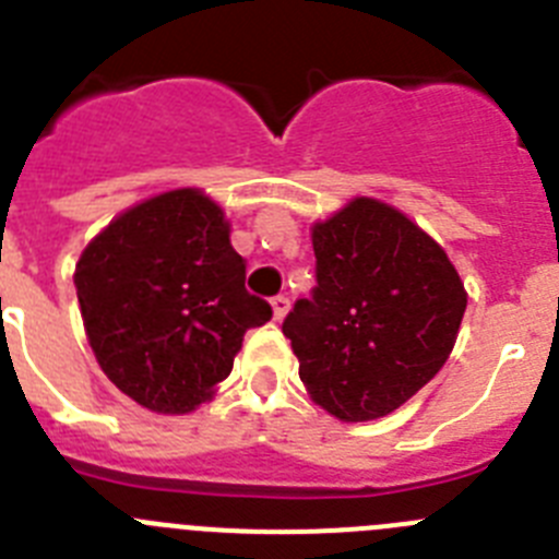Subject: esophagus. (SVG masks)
Returning <instances> with one entry per match:
<instances>
[{"mask_svg": "<svg viewBox=\"0 0 559 559\" xmlns=\"http://www.w3.org/2000/svg\"><path fill=\"white\" fill-rule=\"evenodd\" d=\"M288 308H290V302H288V296H274V299H271V310H274V319L276 322H283L285 319V313H288Z\"/></svg>", "mask_w": 559, "mask_h": 559, "instance_id": "obj_1", "label": "esophagus"}]
</instances>
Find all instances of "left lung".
I'll return each instance as SVG.
<instances>
[{
	"label": "left lung",
	"instance_id": "1",
	"mask_svg": "<svg viewBox=\"0 0 559 559\" xmlns=\"http://www.w3.org/2000/svg\"><path fill=\"white\" fill-rule=\"evenodd\" d=\"M316 288L283 333L316 406L344 423L392 414L442 369L467 294L445 249L403 212L353 199L313 226Z\"/></svg>",
	"mask_w": 559,
	"mask_h": 559
}]
</instances>
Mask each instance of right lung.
I'll list each match as a JSON object with an SVG mask.
<instances>
[{
	"mask_svg": "<svg viewBox=\"0 0 559 559\" xmlns=\"http://www.w3.org/2000/svg\"><path fill=\"white\" fill-rule=\"evenodd\" d=\"M83 328L114 386L187 414L229 378L271 305L246 290L224 210L201 190L162 192L117 215L75 265Z\"/></svg>",
	"mask_w": 559,
	"mask_h": 559,
	"instance_id": "add662e5",
	"label": "right lung"
}]
</instances>
